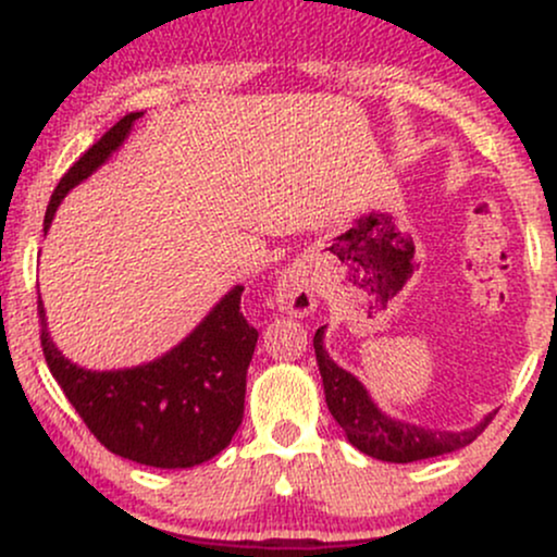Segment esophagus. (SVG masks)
<instances>
[{"label": "esophagus", "instance_id": "obj_1", "mask_svg": "<svg viewBox=\"0 0 557 557\" xmlns=\"http://www.w3.org/2000/svg\"><path fill=\"white\" fill-rule=\"evenodd\" d=\"M274 304L293 317H309L317 309V272L306 259H296L280 272Z\"/></svg>", "mask_w": 557, "mask_h": 557}]
</instances>
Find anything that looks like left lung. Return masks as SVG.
I'll use <instances>...</instances> for the list:
<instances>
[{"mask_svg":"<svg viewBox=\"0 0 557 557\" xmlns=\"http://www.w3.org/2000/svg\"><path fill=\"white\" fill-rule=\"evenodd\" d=\"M324 330L327 327H319L314 335L324 398H327L332 419L343 426L348 443L356 450H361L363 456H372L376 461L387 463H413L424 461V458L445 456V453L461 450V447L474 443L495 417V411H492L479 424L458 432L437 430V426L432 430V426L389 417L376 406L359 376L332 361L327 348H324Z\"/></svg>","mask_w":557,"mask_h":557,"instance_id":"8db88e82","label":"left lung"}]
</instances>
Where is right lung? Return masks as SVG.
<instances>
[{"instance_id":"right-lung-1","label":"right lung","mask_w":557,"mask_h":557,"mask_svg":"<svg viewBox=\"0 0 557 557\" xmlns=\"http://www.w3.org/2000/svg\"><path fill=\"white\" fill-rule=\"evenodd\" d=\"M144 112H131L107 131L54 188L44 233L75 185L94 175ZM243 285H233L209 314L168 354L125 369L78 367L49 335L47 309L38 298L41 348L47 367L88 430L114 456L154 469H190L212 461L238 432L246 400V372L259 332L240 311Z\"/></svg>"}]
</instances>
